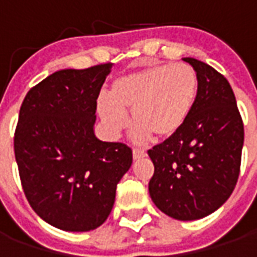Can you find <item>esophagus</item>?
<instances>
[{"mask_svg": "<svg viewBox=\"0 0 257 257\" xmlns=\"http://www.w3.org/2000/svg\"><path fill=\"white\" fill-rule=\"evenodd\" d=\"M147 156V153L143 149H134V160H140Z\"/></svg>", "mask_w": 257, "mask_h": 257, "instance_id": "esophagus-1", "label": "esophagus"}]
</instances>
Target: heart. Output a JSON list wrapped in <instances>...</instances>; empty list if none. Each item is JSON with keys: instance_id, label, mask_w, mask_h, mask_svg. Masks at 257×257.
<instances>
[{"instance_id": "1", "label": "heart", "mask_w": 257, "mask_h": 257, "mask_svg": "<svg viewBox=\"0 0 257 257\" xmlns=\"http://www.w3.org/2000/svg\"><path fill=\"white\" fill-rule=\"evenodd\" d=\"M198 75L191 66L153 64L117 78L108 99L97 100L99 117L112 134L121 132L131 112L138 139H168L189 119L197 100Z\"/></svg>"}]
</instances>
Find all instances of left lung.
Instances as JSON below:
<instances>
[{"label":"left lung","mask_w":257,"mask_h":257,"mask_svg":"<svg viewBox=\"0 0 257 257\" xmlns=\"http://www.w3.org/2000/svg\"><path fill=\"white\" fill-rule=\"evenodd\" d=\"M183 60L198 75L197 100L178 134L149 150L154 164L149 193L161 212L186 221L213 213L231 195L243 123L228 81L201 60Z\"/></svg>","instance_id":"1"}]
</instances>
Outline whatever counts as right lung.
Here are the masks:
<instances>
[{
  "instance_id": "add662e5",
  "label": "right lung",
  "mask_w": 257,
  "mask_h": 257,
  "mask_svg": "<svg viewBox=\"0 0 257 257\" xmlns=\"http://www.w3.org/2000/svg\"><path fill=\"white\" fill-rule=\"evenodd\" d=\"M112 63L66 68L33 86L15 131V158L37 215L64 231L101 226L118 182L132 165L123 143L95 136L97 97Z\"/></svg>"
}]
</instances>
